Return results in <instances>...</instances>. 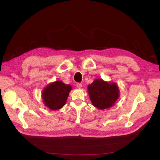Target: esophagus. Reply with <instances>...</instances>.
<instances>
[{"label":"esophagus","instance_id":"esophagus-1","mask_svg":"<svg viewBox=\"0 0 160 160\" xmlns=\"http://www.w3.org/2000/svg\"><path fill=\"white\" fill-rule=\"evenodd\" d=\"M77 87L78 88H81L82 87V83H77Z\"/></svg>","mask_w":160,"mask_h":160}]
</instances>
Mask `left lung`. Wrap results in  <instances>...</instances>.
<instances>
[{
	"label": "left lung",
	"instance_id": "1",
	"mask_svg": "<svg viewBox=\"0 0 160 160\" xmlns=\"http://www.w3.org/2000/svg\"><path fill=\"white\" fill-rule=\"evenodd\" d=\"M88 93L92 105L100 110L109 109L115 104L120 97V90L115 82L98 78L88 85Z\"/></svg>",
	"mask_w": 160,
	"mask_h": 160
}]
</instances>
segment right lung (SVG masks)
<instances>
[{"label":"right lung","mask_w":160,"mask_h":160,"mask_svg":"<svg viewBox=\"0 0 160 160\" xmlns=\"http://www.w3.org/2000/svg\"><path fill=\"white\" fill-rule=\"evenodd\" d=\"M72 89V85L65 84L61 80L52 82L42 90L43 103L51 110L59 109L65 105Z\"/></svg>","instance_id":"add662e5"}]
</instances>
